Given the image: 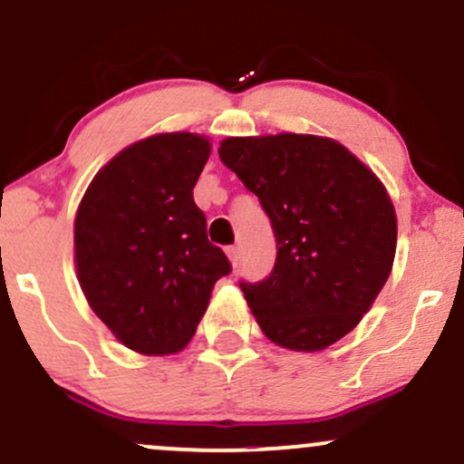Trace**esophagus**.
Instances as JSON below:
<instances>
[{
	"instance_id": "obj_1",
	"label": "esophagus",
	"mask_w": 464,
	"mask_h": 464,
	"mask_svg": "<svg viewBox=\"0 0 464 464\" xmlns=\"http://www.w3.org/2000/svg\"><path fill=\"white\" fill-rule=\"evenodd\" d=\"M226 254H227V258H230L232 267H237V265H238V258H241V252H238V247H237V246L226 247Z\"/></svg>"
}]
</instances>
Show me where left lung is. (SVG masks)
<instances>
[{"instance_id":"obj_1","label":"left lung","mask_w":464,"mask_h":464,"mask_svg":"<svg viewBox=\"0 0 464 464\" xmlns=\"http://www.w3.org/2000/svg\"><path fill=\"white\" fill-rule=\"evenodd\" d=\"M218 158L258 197L276 234L274 272L241 283L265 337L298 353L335 344L392 272L397 212L386 186L320 135L226 138Z\"/></svg>"}]
</instances>
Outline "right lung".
I'll return each mask as SVG.
<instances>
[{
  "instance_id": "1",
  "label": "right lung",
  "mask_w": 464,
  "mask_h": 464,
  "mask_svg": "<svg viewBox=\"0 0 464 464\" xmlns=\"http://www.w3.org/2000/svg\"><path fill=\"white\" fill-rule=\"evenodd\" d=\"M210 150L199 133L150 135L113 155L78 204V283L113 337L140 355L186 348L232 269L192 199Z\"/></svg>"
}]
</instances>
